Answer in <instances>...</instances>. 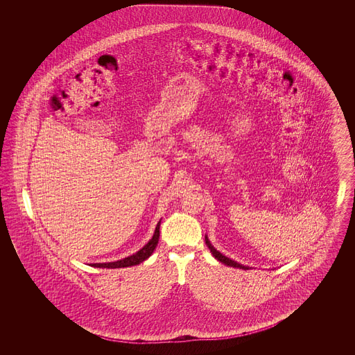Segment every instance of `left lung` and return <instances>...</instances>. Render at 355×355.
<instances>
[{
    "instance_id": "left-lung-1",
    "label": "left lung",
    "mask_w": 355,
    "mask_h": 355,
    "mask_svg": "<svg viewBox=\"0 0 355 355\" xmlns=\"http://www.w3.org/2000/svg\"><path fill=\"white\" fill-rule=\"evenodd\" d=\"M205 242H206V245H207V248H209V250L211 252V254L214 255V258L216 259H218L220 262L222 263H225V265H227V266H232V268H236V269H243V270H248L249 269V266H243V265H241V263H238L236 261H233V259H230V258H227V257H225L223 254H220L211 243H210V241H209V238L207 236H205Z\"/></svg>"
}]
</instances>
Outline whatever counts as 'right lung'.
I'll use <instances>...</instances> for the list:
<instances>
[{"label": "right lung", "mask_w": 355, "mask_h": 355, "mask_svg": "<svg viewBox=\"0 0 355 355\" xmlns=\"http://www.w3.org/2000/svg\"><path fill=\"white\" fill-rule=\"evenodd\" d=\"M159 225H161V220L157 223V227H155V232L153 234L152 239L141 250H138L137 253L133 254V255H129V257H126L123 259L116 261V262L90 263V266H93V268H102V269H119V268H129V266L139 265L141 262L148 259L152 255L154 249L157 248V243H158V239H159Z\"/></svg>", "instance_id": "1"}]
</instances>
